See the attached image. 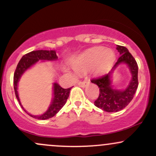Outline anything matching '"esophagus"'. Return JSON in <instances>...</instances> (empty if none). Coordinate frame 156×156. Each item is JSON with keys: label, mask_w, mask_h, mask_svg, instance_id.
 <instances>
[{"label": "esophagus", "mask_w": 156, "mask_h": 156, "mask_svg": "<svg viewBox=\"0 0 156 156\" xmlns=\"http://www.w3.org/2000/svg\"><path fill=\"white\" fill-rule=\"evenodd\" d=\"M87 80H83V81H80L78 84L80 87H85L86 85H87Z\"/></svg>", "instance_id": "34e87169"}]
</instances>
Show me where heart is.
<instances>
[{
  "instance_id": "b5f03b06",
  "label": "heart",
  "mask_w": 156,
  "mask_h": 156,
  "mask_svg": "<svg viewBox=\"0 0 156 156\" xmlns=\"http://www.w3.org/2000/svg\"><path fill=\"white\" fill-rule=\"evenodd\" d=\"M115 60L114 52L103 47H95L87 50L73 61V67L76 70L92 67V73L101 75L108 72Z\"/></svg>"
}]
</instances>
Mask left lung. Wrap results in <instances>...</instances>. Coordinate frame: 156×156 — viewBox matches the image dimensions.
I'll return each instance as SVG.
<instances>
[{
    "label": "left lung",
    "mask_w": 156,
    "mask_h": 156,
    "mask_svg": "<svg viewBox=\"0 0 156 156\" xmlns=\"http://www.w3.org/2000/svg\"><path fill=\"white\" fill-rule=\"evenodd\" d=\"M120 54L117 62L108 74L93 78L91 82L99 87L100 94L94 101V105L107 112H117L125 108L133 100L138 88V65L135 58L124 46L117 45ZM126 63L132 74V80L128 87L123 90L113 89L111 85V74L120 63Z\"/></svg>",
    "instance_id": "1"
}]
</instances>
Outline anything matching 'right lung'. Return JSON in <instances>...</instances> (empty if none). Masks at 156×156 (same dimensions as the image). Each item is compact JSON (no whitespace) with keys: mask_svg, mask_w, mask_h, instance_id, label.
I'll return each instance as SVG.
<instances>
[{"mask_svg":"<svg viewBox=\"0 0 156 156\" xmlns=\"http://www.w3.org/2000/svg\"><path fill=\"white\" fill-rule=\"evenodd\" d=\"M57 59H58V56H57L55 51H43V50L34 51L23 55L22 58L20 60L15 69V74H14V89H15L16 98L25 112H26L28 115L33 118H35V119H47L55 116L65 105L68 97H69L70 89L72 88L70 87L68 89H63L58 83H53V98L52 100L51 104L48 110L46 111V112H44L42 115L37 116L28 114L21 105L18 96V92H17V83H18L21 76L24 73L25 71H26L28 68L31 67L39 61H56Z\"/></svg>","mask_w":156,"mask_h":156,"instance_id":"add662e5","label":"right lung"}]
</instances>
